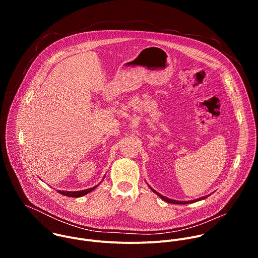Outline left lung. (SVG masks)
<instances>
[{
    "instance_id": "8db88e82",
    "label": "left lung",
    "mask_w": 258,
    "mask_h": 258,
    "mask_svg": "<svg viewBox=\"0 0 258 258\" xmlns=\"http://www.w3.org/2000/svg\"><path fill=\"white\" fill-rule=\"evenodd\" d=\"M150 187V186H149ZM150 189L156 194V195H158L162 200H164V201H166V202H168V203H171V204H188V203H193V202H196V201H199V200H202V199H206L208 196H204V197H201V198H199V199H196V200H192V201H177V200H172V199H169V198H167V197H165V196H163V195H161V194H159L158 192H156L154 189H152L151 187H150Z\"/></svg>"
}]
</instances>
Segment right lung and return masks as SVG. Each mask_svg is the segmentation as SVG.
Segmentation results:
<instances>
[{
  "mask_svg": "<svg viewBox=\"0 0 258 258\" xmlns=\"http://www.w3.org/2000/svg\"><path fill=\"white\" fill-rule=\"evenodd\" d=\"M97 187V186H96ZM96 187H93L91 189H86V190H82V191H76V192H69V191H58L60 194L67 196V197H72V198H78V197H82L84 195H87L88 193L92 192L93 190L96 189Z\"/></svg>",
  "mask_w": 258,
  "mask_h": 258,
  "instance_id": "obj_1",
  "label": "right lung"
}]
</instances>
